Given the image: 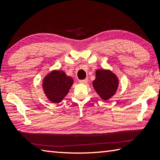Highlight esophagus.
Segmentation results:
<instances>
[{
  "instance_id": "obj_1",
  "label": "esophagus",
  "mask_w": 160,
  "mask_h": 160,
  "mask_svg": "<svg viewBox=\"0 0 160 160\" xmlns=\"http://www.w3.org/2000/svg\"><path fill=\"white\" fill-rule=\"evenodd\" d=\"M87 81H88V79H87V78H86V79H84V80H80L79 82H80V84H86V83L87 82Z\"/></svg>"
}]
</instances>
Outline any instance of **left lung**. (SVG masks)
<instances>
[{"label":"left lung","instance_id":"obj_1","mask_svg":"<svg viewBox=\"0 0 160 160\" xmlns=\"http://www.w3.org/2000/svg\"><path fill=\"white\" fill-rule=\"evenodd\" d=\"M119 79L116 74L109 69H99L96 71V79L93 87L96 93L104 101L108 100L116 93Z\"/></svg>","mask_w":160,"mask_h":160}]
</instances>
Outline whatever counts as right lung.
Segmentation results:
<instances>
[{"mask_svg": "<svg viewBox=\"0 0 160 160\" xmlns=\"http://www.w3.org/2000/svg\"><path fill=\"white\" fill-rule=\"evenodd\" d=\"M73 83V78L62 70H52L44 77L42 87L51 102L60 103L69 93Z\"/></svg>", "mask_w": 160, "mask_h": 160, "instance_id": "1", "label": "right lung"}]
</instances>
